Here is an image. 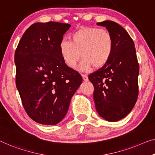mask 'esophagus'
Wrapping results in <instances>:
<instances>
[{"label": "esophagus", "mask_w": 155, "mask_h": 155, "mask_svg": "<svg viewBox=\"0 0 155 155\" xmlns=\"http://www.w3.org/2000/svg\"><path fill=\"white\" fill-rule=\"evenodd\" d=\"M82 77H83V79L85 81H88V77H87V76L86 74H82Z\"/></svg>", "instance_id": "esophagus-1"}]
</instances>
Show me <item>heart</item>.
<instances>
[{
    "mask_svg": "<svg viewBox=\"0 0 155 155\" xmlns=\"http://www.w3.org/2000/svg\"><path fill=\"white\" fill-rule=\"evenodd\" d=\"M70 40L63 39L59 44L60 54L67 65L74 68L81 56L79 68L88 70L102 68L111 57L114 49L112 35L107 30L81 27L71 35Z\"/></svg>",
    "mask_w": 155,
    "mask_h": 155,
    "instance_id": "obj_1",
    "label": "heart"
}]
</instances>
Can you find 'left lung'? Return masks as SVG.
<instances>
[{
	"label": "left lung",
	"mask_w": 155,
	"mask_h": 155,
	"mask_svg": "<svg viewBox=\"0 0 155 155\" xmlns=\"http://www.w3.org/2000/svg\"><path fill=\"white\" fill-rule=\"evenodd\" d=\"M112 35L114 49L108 63L88 76L100 116L109 122L126 117L137 102L139 66L134 43L127 32L112 21L97 23Z\"/></svg>",
	"instance_id": "8db88e82"
}]
</instances>
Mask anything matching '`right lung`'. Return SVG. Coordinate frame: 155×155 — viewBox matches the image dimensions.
<instances>
[{"mask_svg":"<svg viewBox=\"0 0 155 155\" xmlns=\"http://www.w3.org/2000/svg\"><path fill=\"white\" fill-rule=\"evenodd\" d=\"M71 25L35 23L16 49V85L27 114L38 123L54 125L65 116L82 83L62 58L59 44Z\"/></svg>","mask_w":155,"mask_h":155,"instance_id":"right-lung-1","label":"right lung"}]
</instances>
